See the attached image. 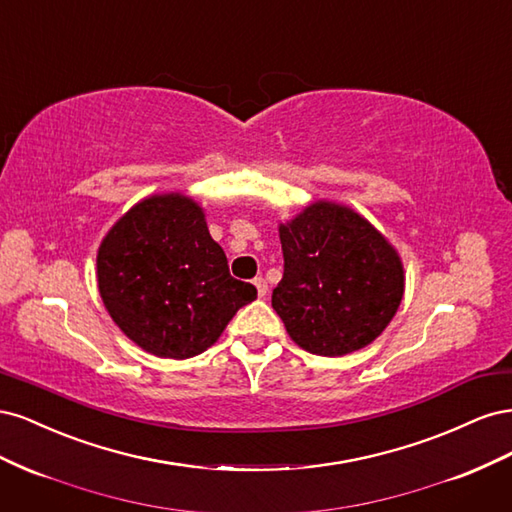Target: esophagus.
<instances>
[{"label":"esophagus","mask_w":512,"mask_h":512,"mask_svg":"<svg viewBox=\"0 0 512 512\" xmlns=\"http://www.w3.org/2000/svg\"><path fill=\"white\" fill-rule=\"evenodd\" d=\"M254 286H256V290H258V297H265L267 290H269V286H267V282H265V277H256Z\"/></svg>","instance_id":"esophagus-1"}]
</instances>
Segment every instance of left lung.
<instances>
[{
  "label": "left lung",
  "mask_w": 512,
  "mask_h": 512,
  "mask_svg": "<svg viewBox=\"0 0 512 512\" xmlns=\"http://www.w3.org/2000/svg\"><path fill=\"white\" fill-rule=\"evenodd\" d=\"M284 275L271 297L292 342L320 356L361 350L404 297L395 247L350 207L318 200L280 224Z\"/></svg>",
  "instance_id": "8db88e82"
}]
</instances>
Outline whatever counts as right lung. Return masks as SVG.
<instances>
[{
  "label": "right lung",
  "instance_id": "obj_1",
  "mask_svg": "<svg viewBox=\"0 0 512 512\" xmlns=\"http://www.w3.org/2000/svg\"><path fill=\"white\" fill-rule=\"evenodd\" d=\"M98 290L136 346L190 359L218 342L256 288L235 280L192 198L156 194L108 230L98 250Z\"/></svg>",
  "mask_w": 512,
  "mask_h": 512
}]
</instances>
